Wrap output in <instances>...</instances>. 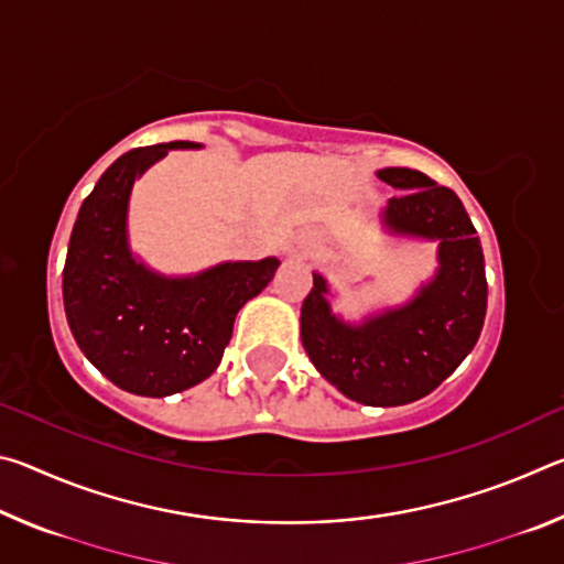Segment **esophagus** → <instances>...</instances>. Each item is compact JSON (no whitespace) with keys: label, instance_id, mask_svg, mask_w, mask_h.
I'll use <instances>...</instances> for the list:
<instances>
[{"label":"esophagus","instance_id":"obj_1","mask_svg":"<svg viewBox=\"0 0 564 564\" xmlns=\"http://www.w3.org/2000/svg\"><path fill=\"white\" fill-rule=\"evenodd\" d=\"M305 251H308V241H305L303 236H295V238H291L289 243L283 246V253L289 256V259H303Z\"/></svg>","mask_w":564,"mask_h":564}]
</instances>
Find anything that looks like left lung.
<instances>
[{"label":"left lung","mask_w":564,"mask_h":564,"mask_svg":"<svg viewBox=\"0 0 564 564\" xmlns=\"http://www.w3.org/2000/svg\"><path fill=\"white\" fill-rule=\"evenodd\" d=\"M398 191L383 212L393 234L437 241V271L403 305L362 323L333 316L328 281L313 273L301 308V340L318 373L362 405L420 400L460 366L480 338L488 311L482 246L455 191L415 169H380Z\"/></svg>","instance_id":"left-lung-1"}]
</instances>
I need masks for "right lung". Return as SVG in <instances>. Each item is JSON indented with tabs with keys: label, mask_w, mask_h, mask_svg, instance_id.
Masks as SVG:
<instances>
[{
	"label": "right lung",
	"mask_w": 564,
	"mask_h": 564,
	"mask_svg": "<svg viewBox=\"0 0 564 564\" xmlns=\"http://www.w3.org/2000/svg\"><path fill=\"white\" fill-rule=\"evenodd\" d=\"M171 141L113 161L84 198L64 263V311L72 336L113 386L147 398L194 388L218 368L236 313L271 283L279 259L226 261L169 279L133 259L127 238L137 176L169 154L198 149Z\"/></svg>",
	"instance_id": "1"
}]
</instances>
